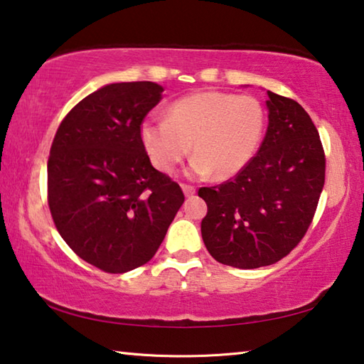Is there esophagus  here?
Masks as SVG:
<instances>
[{"instance_id":"34e87169","label":"esophagus","mask_w":364,"mask_h":364,"mask_svg":"<svg viewBox=\"0 0 364 364\" xmlns=\"http://www.w3.org/2000/svg\"><path fill=\"white\" fill-rule=\"evenodd\" d=\"M183 193L186 194V196H193V194H196V188L194 186H191V184H183Z\"/></svg>"}]
</instances>
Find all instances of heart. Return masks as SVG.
Here are the masks:
<instances>
[{"label": "heart", "instance_id": "heart-1", "mask_svg": "<svg viewBox=\"0 0 364 364\" xmlns=\"http://www.w3.org/2000/svg\"><path fill=\"white\" fill-rule=\"evenodd\" d=\"M267 114L254 96L202 91L176 100L167 119L141 123V141L154 167L171 173L189 156L191 175L226 180L237 175L260 146Z\"/></svg>", "mask_w": 364, "mask_h": 364}]
</instances>
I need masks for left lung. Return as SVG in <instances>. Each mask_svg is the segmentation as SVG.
Wrapping results in <instances>:
<instances>
[{
	"label": "left lung",
	"mask_w": 364,
	"mask_h": 364,
	"mask_svg": "<svg viewBox=\"0 0 364 364\" xmlns=\"http://www.w3.org/2000/svg\"><path fill=\"white\" fill-rule=\"evenodd\" d=\"M268 130L250 162L230 180L200 188V231L215 260L234 268L279 262L299 245L324 186L319 133L297 101L267 91Z\"/></svg>",
	"instance_id": "obj_1"
}]
</instances>
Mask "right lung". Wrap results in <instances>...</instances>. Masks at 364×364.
<instances>
[{
    "instance_id": "add662e5",
    "label": "right lung",
    "mask_w": 364,
    "mask_h": 364,
    "mask_svg": "<svg viewBox=\"0 0 364 364\" xmlns=\"http://www.w3.org/2000/svg\"><path fill=\"white\" fill-rule=\"evenodd\" d=\"M164 88L112 83L64 117L48 159V205L67 245L104 273H127L156 255L178 208L180 184L152 167L141 123Z\"/></svg>"
}]
</instances>
